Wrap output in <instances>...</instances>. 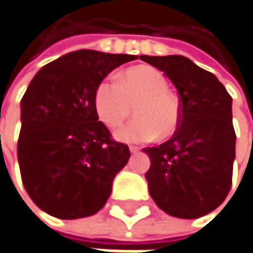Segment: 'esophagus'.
Masks as SVG:
<instances>
[{"mask_svg":"<svg viewBox=\"0 0 253 253\" xmlns=\"http://www.w3.org/2000/svg\"><path fill=\"white\" fill-rule=\"evenodd\" d=\"M139 152H140V149H139V147H136V146H130V153L136 155V153H139Z\"/></svg>","mask_w":253,"mask_h":253,"instance_id":"1","label":"esophagus"}]
</instances>
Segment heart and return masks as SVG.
I'll return each instance as SVG.
<instances>
[{
	"mask_svg": "<svg viewBox=\"0 0 253 253\" xmlns=\"http://www.w3.org/2000/svg\"><path fill=\"white\" fill-rule=\"evenodd\" d=\"M136 119L117 133L126 143H146L171 137L182 122L179 98L169 90L166 76L155 67L139 66L106 79L97 85L94 109L98 120L110 130H117L131 116Z\"/></svg>",
	"mask_w": 253,
	"mask_h": 253,
	"instance_id": "1",
	"label": "heart"
}]
</instances>
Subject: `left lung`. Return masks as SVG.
Returning a JSON list of instances; mask_svg holds the SVG:
<instances>
[{"mask_svg":"<svg viewBox=\"0 0 253 253\" xmlns=\"http://www.w3.org/2000/svg\"><path fill=\"white\" fill-rule=\"evenodd\" d=\"M140 58L170 79L182 106V122L170 140L144 149L150 157V196L176 217L208 215L223 203L232 186V97L212 73L183 55Z\"/></svg>","mask_w":253,"mask_h":253,"instance_id":"8db88e82","label":"left lung"}]
</instances>
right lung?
<instances>
[{
    "instance_id": "1",
    "label": "right lung",
    "mask_w": 253,
    "mask_h": 253,
    "mask_svg": "<svg viewBox=\"0 0 253 253\" xmlns=\"http://www.w3.org/2000/svg\"><path fill=\"white\" fill-rule=\"evenodd\" d=\"M130 54H66L41 68L21 100L17 144L23 185L38 208L60 219L97 213L130 157L94 109L97 85Z\"/></svg>"
}]
</instances>
